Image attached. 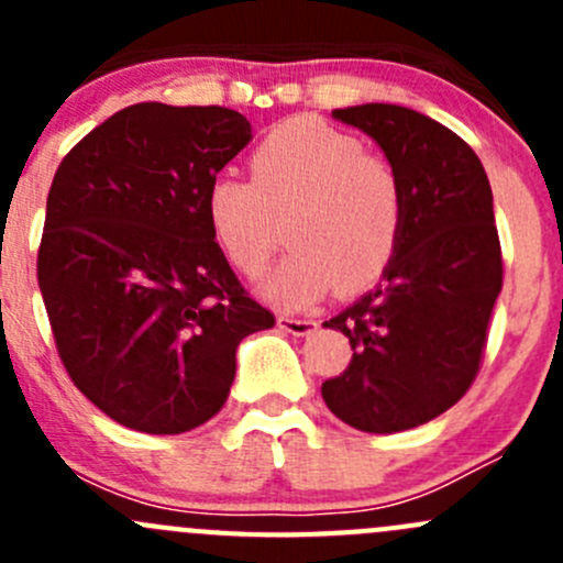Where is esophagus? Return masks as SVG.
<instances>
[{
  "label": "esophagus",
  "mask_w": 563,
  "mask_h": 563,
  "mask_svg": "<svg viewBox=\"0 0 563 563\" xmlns=\"http://www.w3.org/2000/svg\"><path fill=\"white\" fill-rule=\"evenodd\" d=\"M277 327L286 329L291 334H310L318 323L313 318H297V316H277Z\"/></svg>",
  "instance_id": "esophagus-1"
}]
</instances>
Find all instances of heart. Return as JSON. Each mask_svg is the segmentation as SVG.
<instances>
[{
  "label": "heart",
  "instance_id": "heart-1",
  "mask_svg": "<svg viewBox=\"0 0 563 563\" xmlns=\"http://www.w3.org/2000/svg\"><path fill=\"white\" fill-rule=\"evenodd\" d=\"M250 174L214 176L203 212L245 277L264 275L288 220L294 253L266 280L272 302L305 308L332 286L354 294L384 275L406 220L400 174L387 157L332 124L294 117L261 139Z\"/></svg>",
  "mask_w": 563,
  "mask_h": 563
}]
</instances>
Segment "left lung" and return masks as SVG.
<instances>
[{
  "mask_svg": "<svg viewBox=\"0 0 563 563\" xmlns=\"http://www.w3.org/2000/svg\"><path fill=\"white\" fill-rule=\"evenodd\" d=\"M332 117L382 146L406 220L384 280L323 321L354 356L321 395L351 428L397 433L455 406L479 373L504 283L490 181L457 133L411 108L365 103Z\"/></svg>",
  "mask_w": 563,
  "mask_h": 563,
  "instance_id": "8db88e82",
  "label": "left lung"
}]
</instances>
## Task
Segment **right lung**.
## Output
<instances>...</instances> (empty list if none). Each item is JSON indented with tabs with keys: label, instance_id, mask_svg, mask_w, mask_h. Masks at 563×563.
I'll use <instances>...</instances> for the list:
<instances>
[{
	"label": "right lung",
	"instance_id": "add662e5",
	"mask_svg": "<svg viewBox=\"0 0 563 563\" xmlns=\"http://www.w3.org/2000/svg\"><path fill=\"white\" fill-rule=\"evenodd\" d=\"M253 139L223 106L135 103L56 168L37 283L67 376L113 422L176 435L229 400L236 345L275 327L209 231L203 196Z\"/></svg>",
	"mask_w": 563,
	"mask_h": 563
}]
</instances>
